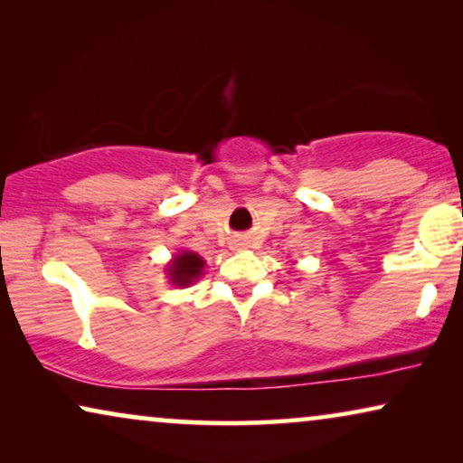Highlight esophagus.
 Instances as JSON below:
<instances>
[{
    "label": "esophagus",
    "instance_id": "1",
    "mask_svg": "<svg viewBox=\"0 0 463 463\" xmlns=\"http://www.w3.org/2000/svg\"><path fill=\"white\" fill-rule=\"evenodd\" d=\"M244 242H242V240H236V246H242Z\"/></svg>",
    "mask_w": 463,
    "mask_h": 463
}]
</instances>
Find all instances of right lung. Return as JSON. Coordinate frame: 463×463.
Wrapping results in <instances>:
<instances>
[{"mask_svg":"<svg viewBox=\"0 0 463 463\" xmlns=\"http://www.w3.org/2000/svg\"><path fill=\"white\" fill-rule=\"evenodd\" d=\"M202 268H204V261L202 257L195 255V252H181V255L175 257V261L170 263L168 276L173 284H179V287H185V284L194 282L195 278L202 274Z\"/></svg>","mask_w":463,"mask_h":463,"instance_id":"obj_1","label":"right lung"}]
</instances>
